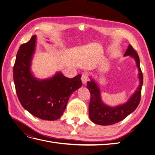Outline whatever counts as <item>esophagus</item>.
<instances>
[{
    "label": "esophagus",
    "instance_id": "esophagus-1",
    "mask_svg": "<svg viewBox=\"0 0 155 155\" xmlns=\"http://www.w3.org/2000/svg\"><path fill=\"white\" fill-rule=\"evenodd\" d=\"M81 80L82 81V83L84 84H85L87 80H89V77H88V73H83L82 75V77H81Z\"/></svg>",
    "mask_w": 155,
    "mask_h": 155
}]
</instances>
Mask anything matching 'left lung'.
I'll list each match as a JSON object with an SVG mask.
<instances>
[{"mask_svg": "<svg viewBox=\"0 0 155 155\" xmlns=\"http://www.w3.org/2000/svg\"><path fill=\"white\" fill-rule=\"evenodd\" d=\"M130 56L135 59L139 70V85L136 91L125 103L115 107H111L105 104L101 97V92L97 84L92 78L90 82H87V88L91 93L89 115L91 120L94 124L100 125H110L118 123L132 113L139 104L143 84V75L140 68L139 57L131 45L128 46L124 54V56Z\"/></svg>", "mask_w": 155, "mask_h": 155, "instance_id": "8db88e82", "label": "left lung"}]
</instances>
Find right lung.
<instances>
[{"mask_svg":"<svg viewBox=\"0 0 155 155\" xmlns=\"http://www.w3.org/2000/svg\"><path fill=\"white\" fill-rule=\"evenodd\" d=\"M36 35L19 47L13 68V78L20 103L32 115L45 120H56L62 116L71 94L82 86L81 75L67 78L61 72L40 80L31 71L35 51Z\"/></svg>","mask_w":155,"mask_h":155,"instance_id":"add662e5","label":"right lung"}]
</instances>
